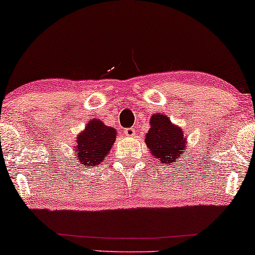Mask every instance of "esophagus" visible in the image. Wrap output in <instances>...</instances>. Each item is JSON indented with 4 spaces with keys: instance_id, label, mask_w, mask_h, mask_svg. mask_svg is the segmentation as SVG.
Returning a JSON list of instances; mask_svg holds the SVG:
<instances>
[{
    "instance_id": "esophagus-1",
    "label": "esophagus",
    "mask_w": 255,
    "mask_h": 255,
    "mask_svg": "<svg viewBox=\"0 0 255 255\" xmlns=\"http://www.w3.org/2000/svg\"><path fill=\"white\" fill-rule=\"evenodd\" d=\"M124 134L128 136V137H132V136L136 135V131H135L134 128H126L124 130Z\"/></svg>"
}]
</instances>
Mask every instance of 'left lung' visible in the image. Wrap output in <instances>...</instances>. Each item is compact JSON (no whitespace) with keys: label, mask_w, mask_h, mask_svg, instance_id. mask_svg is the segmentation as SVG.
<instances>
[{"label":"left lung","mask_w":255,"mask_h":255,"mask_svg":"<svg viewBox=\"0 0 255 255\" xmlns=\"http://www.w3.org/2000/svg\"><path fill=\"white\" fill-rule=\"evenodd\" d=\"M145 143L151 154L161 164H175L183 157L187 146L182 128L174 125L167 116L157 113L150 119Z\"/></svg>","instance_id":"obj_1"}]
</instances>
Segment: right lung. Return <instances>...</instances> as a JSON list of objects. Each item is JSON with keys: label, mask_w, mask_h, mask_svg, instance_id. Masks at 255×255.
Segmentation results:
<instances>
[{"label": "right lung", "mask_w": 255, "mask_h": 255, "mask_svg": "<svg viewBox=\"0 0 255 255\" xmlns=\"http://www.w3.org/2000/svg\"><path fill=\"white\" fill-rule=\"evenodd\" d=\"M116 137L115 128L106 126L98 119H91L85 130L78 134L74 154L82 166H97L105 160Z\"/></svg>", "instance_id": "obj_1"}]
</instances>
